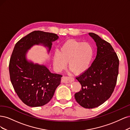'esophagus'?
I'll return each mask as SVG.
<instances>
[{"label":"esophagus","instance_id":"1","mask_svg":"<svg viewBox=\"0 0 130 130\" xmlns=\"http://www.w3.org/2000/svg\"><path fill=\"white\" fill-rule=\"evenodd\" d=\"M74 81V78L72 77L69 76H63L62 77V81L64 83H69Z\"/></svg>","mask_w":130,"mask_h":130}]
</instances>
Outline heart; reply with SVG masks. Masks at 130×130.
Here are the masks:
<instances>
[{
  "instance_id": "1",
  "label": "heart",
  "mask_w": 130,
  "mask_h": 130,
  "mask_svg": "<svg viewBox=\"0 0 130 130\" xmlns=\"http://www.w3.org/2000/svg\"><path fill=\"white\" fill-rule=\"evenodd\" d=\"M93 55L94 49L90 43L70 39L61 45L60 52L54 53V68L56 71L61 72L68 62L69 67L74 73L81 74L89 68Z\"/></svg>"
}]
</instances>
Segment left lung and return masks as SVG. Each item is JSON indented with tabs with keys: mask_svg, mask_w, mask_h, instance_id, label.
Masks as SVG:
<instances>
[{
	"mask_svg": "<svg viewBox=\"0 0 130 130\" xmlns=\"http://www.w3.org/2000/svg\"><path fill=\"white\" fill-rule=\"evenodd\" d=\"M97 46V54L91 66L76 77L81 89L75 94V99L86 108L97 107L108 100L116 87L119 61L110 43L98 35L90 32Z\"/></svg>",
	"mask_w": 130,
	"mask_h": 130,
	"instance_id": "left-lung-1",
	"label": "left lung"
}]
</instances>
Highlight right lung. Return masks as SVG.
Returning <instances> with one entry per match:
<instances>
[{
	"instance_id": "add662e5",
	"label": "right lung",
	"mask_w": 130,
	"mask_h": 130,
	"mask_svg": "<svg viewBox=\"0 0 130 130\" xmlns=\"http://www.w3.org/2000/svg\"><path fill=\"white\" fill-rule=\"evenodd\" d=\"M58 36L55 34L34 31L15 44L9 63L10 80L15 93L25 105L39 107L51 100L62 75L52 73L45 66L34 64L26 58L27 51L34 45L48 47Z\"/></svg>"
}]
</instances>
